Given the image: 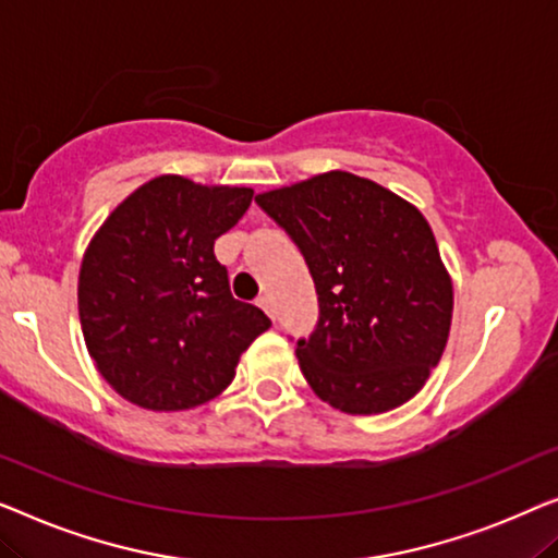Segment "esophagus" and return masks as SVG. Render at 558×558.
<instances>
[{
    "mask_svg": "<svg viewBox=\"0 0 558 558\" xmlns=\"http://www.w3.org/2000/svg\"><path fill=\"white\" fill-rule=\"evenodd\" d=\"M257 305H260V308L268 313L270 318H276V305H272V301H270V295H260L257 298Z\"/></svg>",
    "mask_w": 558,
    "mask_h": 558,
    "instance_id": "esophagus-1",
    "label": "esophagus"
}]
</instances>
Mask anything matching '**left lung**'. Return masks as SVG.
I'll return each instance as SVG.
<instances>
[{
	"label": "left lung",
	"instance_id": "obj_1",
	"mask_svg": "<svg viewBox=\"0 0 558 558\" xmlns=\"http://www.w3.org/2000/svg\"><path fill=\"white\" fill-rule=\"evenodd\" d=\"M255 202L295 242L316 286V328L295 341L311 389L349 414L410 402L442 356L452 320V282L427 219L349 171Z\"/></svg>",
	"mask_w": 558,
	"mask_h": 558
}]
</instances>
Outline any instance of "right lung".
Masks as SVG:
<instances>
[{
  "label": "right lung",
  "mask_w": 558,
  "mask_h": 558,
  "mask_svg": "<svg viewBox=\"0 0 558 558\" xmlns=\"http://www.w3.org/2000/svg\"><path fill=\"white\" fill-rule=\"evenodd\" d=\"M253 190L156 177L113 209L77 282V311L98 372L123 399L190 410L230 387L240 354L270 326L232 295L215 240Z\"/></svg>",
  "instance_id": "1"
}]
</instances>
